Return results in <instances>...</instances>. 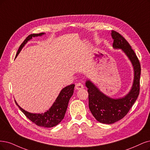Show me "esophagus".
<instances>
[{"instance_id":"esophagus-1","label":"esophagus","mask_w":150,"mask_h":150,"mask_svg":"<svg viewBox=\"0 0 150 150\" xmlns=\"http://www.w3.org/2000/svg\"><path fill=\"white\" fill-rule=\"evenodd\" d=\"M83 85L81 83H76L75 85V89L77 90H81L83 88Z\"/></svg>"}]
</instances>
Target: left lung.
Wrapping results in <instances>:
<instances>
[{"instance_id": "obj_1", "label": "left lung", "mask_w": 150, "mask_h": 150, "mask_svg": "<svg viewBox=\"0 0 150 150\" xmlns=\"http://www.w3.org/2000/svg\"><path fill=\"white\" fill-rule=\"evenodd\" d=\"M114 40L112 47L121 49L130 60L134 69V81L129 92L123 97L110 98L105 95L90 80L85 86L88 88L89 108L93 115L99 122L111 124L122 119L128 113L139 95L141 67L137 55L125 39L115 31H111Z\"/></svg>"}]
</instances>
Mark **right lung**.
<instances>
[{
	"label": "right lung",
	"mask_w": 150,
	"mask_h": 150,
	"mask_svg": "<svg viewBox=\"0 0 150 150\" xmlns=\"http://www.w3.org/2000/svg\"><path fill=\"white\" fill-rule=\"evenodd\" d=\"M44 34H45L44 33H41L39 34H32L28 36L20 46L18 52L16 54L15 58L18 56L22 48L25 46L28 41L31 40L32 38L41 36ZM74 87L75 85L72 84L64 88L60 91L51 107L44 113L37 114L29 112L21 108L15 100V102L21 110V112H23V113L33 123L40 127L51 128V127H53L59 124L64 119L67 109L69 100L71 96L73 95Z\"/></svg>",
	"instance_id": "1"
}]
</instances>
